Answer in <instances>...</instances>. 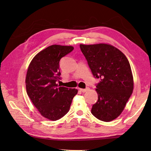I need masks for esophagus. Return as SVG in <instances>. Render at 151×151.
Wrapping results in <instances>:
<instances>
[{
	"instance_id": "34e87169",
	"label": "esophagus",
	"mask_w": 151,
	"mask_h": 151,
	"mask_svg": "<svg viewBox=\"0 0 151 151\" xmlns=\"http://www.w3.org/2000/svg\"><path fill=\"white\" fill-rule=\"evenodd\" d=\"M79 90L81 91V92H83V93H84V92H86L87 91H88L89 90V88H86V89H79Z\"/></svg>"
}]
</instances>
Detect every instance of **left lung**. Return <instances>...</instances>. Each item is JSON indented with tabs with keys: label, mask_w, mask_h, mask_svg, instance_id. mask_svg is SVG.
<instances>
[{
	"label": "left lung",
	"mask_w": 151,
	"mask_h": 151,
	"mask_svg": "<svg viewBox=\"0 0 151 151\" xmlns=\"http://www.w3.org/2000/svg\"><path fill=\"white\" fill-rule=\"evenodd\" d=\"M94 77L98 101L91 113L104 122L115 120L124 109L134 89L133 76L126 56L110 45H80Z\"/></svg>",
	"instance_id": "obj_1"
}]
</instances>
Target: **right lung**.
<instances>
[{
  "instance_id": "add662e5",
  "label": "right lung",
  "mask_w": 151,
  "mask_h": 151,
  "mask_svg": "<svg viewBox=\"0 0 151 151\" xmlns=\"http://www.w3.org/2000/svg\"><path fill=\"white\" fill-rule=\"evenodd\" d=\"M74 50L71 46L51 45L31 60L26 77V92L41 115L55 121L70 109L77 89L60 86V59Z\"/></svg>"
}]
</instances>
